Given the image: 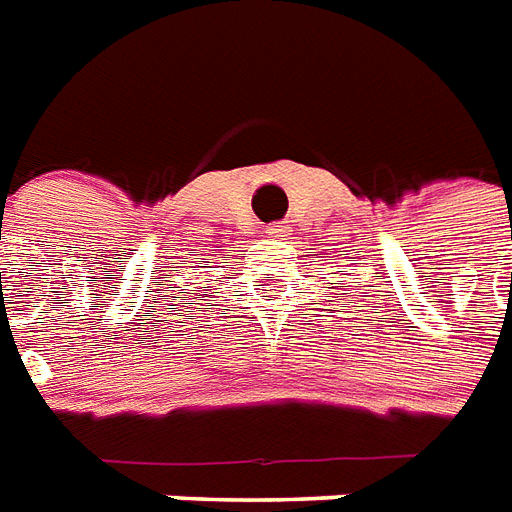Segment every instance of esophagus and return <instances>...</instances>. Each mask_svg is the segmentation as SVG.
<instances>
[{"label":"esophagus","instance_id":"1","mask_svg":"<svg viewBox=\"0 0 512 512\" xmlns=\"http://www.w3.org/2000/svg\"><path fill=\"white\" fill-rule=\"evenodd\" d=\"M282 230H277V227H272V230H269V235H280Z\"/></svg>","mask_w":512,"mask_h":512}]
</instances>
